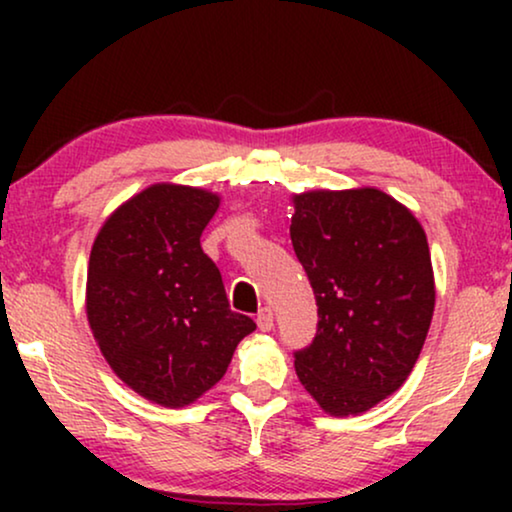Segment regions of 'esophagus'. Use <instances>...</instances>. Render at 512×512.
Returning a JSON list of instances; mask_svg holds the SVG:
<instances>
[{"mask_svg":"<svg viewBox=\"0 0 512 512\" xmlns=\"http://www.w3.org/2000/svg\"><path fill=\"white\" fill-rule=\"evenodd\" d=\"M256 321H258V328H261V331H272V326H275V317H272V310L268 305L258 310Z\"/></svg>","mask_w":512,"mask_h":512,"instance_id":"1","label":"esophagus"}]
</instances>
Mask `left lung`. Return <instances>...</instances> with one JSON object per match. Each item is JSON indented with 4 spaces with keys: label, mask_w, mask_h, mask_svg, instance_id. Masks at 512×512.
Returning a JSON list of instances; mask_svg holds the SVG:
<instances>
[{
    "label": "left lung",
    "mask_w": 512,
    "mask_h": 512,
    "mask_svg": "<svg viewBox=\"0 0 512 512\" xmlns=\"http://www.w3.org/2000/svg\"><path fill=\"white\" fill-rule=\"evenodd\" d=\"M293 207V251L319 314L293 366L326 412H366L405 382L429 333L436 291L426 235L377 188L303 193Z\"/></svg>",
    "instance_id": "obj_1"
}]
</instances>
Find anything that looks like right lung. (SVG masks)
<instances>
[{"mask_svg":"<svg viewBox=\"0 0 512 512\" xmlns=\"http://www.w3.org/2000/svg\"><path fill=\"white\" fill-rule=\"evenodd\" d=\"M219 198L156 184L118 207L90 251L86 312L104 359L139 396L184 408L226 375L254 319L230 310L200 247Z\"/></svg>","mask_w":512,"mask_h":512,"instance_id":"obj_1","label":"right lung"}]
</instances>
